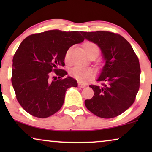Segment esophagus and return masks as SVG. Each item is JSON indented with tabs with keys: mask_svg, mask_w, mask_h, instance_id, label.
<instances>
[{
	"mask_svg": "<svg viewBox=\"0 0 152 152\" xmlns=\"http://www.w3.org/2000/svg\"><path fill=\"white\" fill-rule=\"evenodd\" d=\"M78 86H79V87H80V88H84V87H86V85L83 84H81V83H80V82H79Z\"/></svg>",
	"mask_w": 152,
	"mask_h": 152,
	"instance_id": "esophagus-1",
	"label": "esophagus"
}]
</instances>
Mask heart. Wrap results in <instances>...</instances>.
<instances>
[{"mask_svg":"<svg viewBox=\"0 0 152 152\" xmlns=\"http://www.w3.org/2000/svg\"><path fill=\"white\" fill-rule=\"evenodd\" d=\"M83 48H84L85 53L88 56L92 55V54H97V55H99V48L95 42L90 41H86L83 44ZM70 55V50H68L66 53L65 57H64V61H65L66 64L69 63ZM70 73L79 82H86L87 81L90 80L93 77L94 72H93V70L91 69V68H84L82 67V66H77L72 68Z\"/></svg>","mask_w":152,"mask_h":152,"instance_id":"obj_1","label":"heart"}]
</instances>
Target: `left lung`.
Segmentation results:
<instances>
[{
  "label": "left lung",
  "instance_id": "8db88e82",
  "mask_svg": "<svg viewBox=\"0 0 152 152\" xmlns=\"http://www.w3.org/2000/svg\"><path fill=\"white\" fill-rule=\"evenodd\" d=\"M84 39L100 48L106 64L97 80L90 85L94 96L85 100L91 113L102 118L117 117L134 102L140 87V67L132 45L123 37L108 31L82 32Z\"/></svg>",
  "mask_w": 152,
  "mask_h": 152
}]
</instances>
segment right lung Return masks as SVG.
Wrapping results in <instances>:
<instances>
[{"label":"right lung","instance_id":"obj_1","mask_svg":"<svg viewBox=\"0 0 152 152\" xmlns=\"http://www.w3.org/2000/svg\"><path fill=\"white\" fill-rule=\"evenodd\" d=\"M84 40L80 32L52 30L31 34L13 57L12 83L18 103L34 117L53 115L63 105L66 90L77 81L61 67L72 45Z\"/></svg>","mask_w":152,"mask_h":152}]
</instances>
